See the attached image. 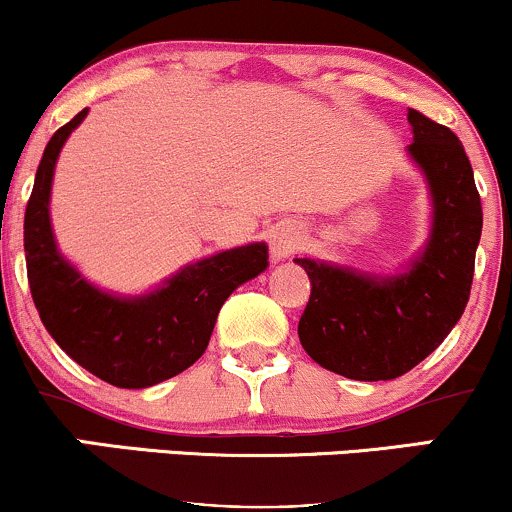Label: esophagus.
Masks as SVG:
<instances>
[{
  "label": "esophagus",
  "instance_id": "34e87169",
  "mask_svg": "<svg viewBox=\"0 0 512 512\" xmlns=\"http://www.w3.org/2000/svg\"><path fill=\"white\" fill-rule=\"evenodd\" d=\"M298 243H301V228L293 226V223H281L279 228L272 233V240H269V245H272V255L274 257H289L296 252Z\"/></svg>",
  "mask_w": 512,
  "mask_h": 512
}]
</instances>
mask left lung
Masks as SVG:
<instances>
[{
    "instance_id": "8db88e82",
    "label": "left lung",
    "mask_w": 512,
    "mask_h": 512,
    "mask_svg": "<svg viewBox=\"0 0 512 512\" xmlns=\"http://www.w3.org/2000/svg\"><path fill=\"white\" fill-rule=\"evenodd\" d=\"M409 154L433 195L426 252L404 274L370 279L308 257L310 298L298 337L315 363L351 380H395L438 349L467 308L481 238L472 163L445 125L409 108Z\"/></svg>"
}]
</instances>
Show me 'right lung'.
<instances>
[{"mask_svg":"<svg viewBox=\"0 0 512 512\" xmlns=\"http://www.w3.org/2000/svg\"><path fill=\"white\" fill-rule=\"evenodd\" d=\"M84 108L45 146L23 216L28 286L45 330L96 378L139 390L190 368L207 349L223 301L267 269V245L252 243L209 257L175 274L142 298H115L93 289L55 248L50 185L55 161Z\"/></svg>","mask_w":512,"mask_h":512,"instance_id":"add662e5","label":"right lung"}]
</instances>
